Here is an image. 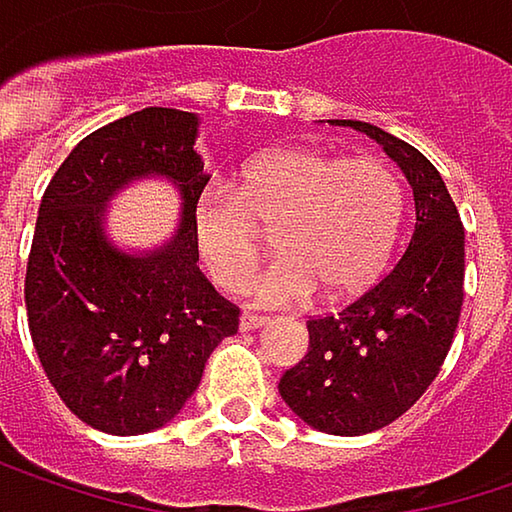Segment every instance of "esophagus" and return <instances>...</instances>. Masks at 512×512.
<instances>
[{"instance_id":"esophagus-1","label":"esophagus","mask_w":512,"mask_h":512,"mask_svg":"<svg viewBox=\"0 0 512 512\" xmlns=\"http://www.w3.org/2000/svg\"><path fill=\"white\" fill-rule=\"evenodd\" d=\"M269 319L266 316H255V313H243L240 316V331H257V328H263Z\"/></svg>"}]
</instances>
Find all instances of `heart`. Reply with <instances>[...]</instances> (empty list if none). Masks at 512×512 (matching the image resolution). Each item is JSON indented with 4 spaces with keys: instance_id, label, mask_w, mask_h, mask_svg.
Wrapping results in <instances>:
<instances>
[{
    "instance_id": "obj_1",
    "label": "heart",
    "mask_w": 512,
    "mask_h": 512,
    "mask_svg": "<svg viewBox=\"0 0 512 512\" xmlns=\"http://www.w3.org/2000/svg\"><path fill=\"white\" fill-rule=\"evenodd\" d=\"M404 187L381 158H340L287 146L249 161L231 193L205 187L190 205V234L210 278L237 290L260 255V228H272L275 257L249 281L252 302L293 307L351 299L375 284L393 252Z\"/></svg>"
}]
</instances>
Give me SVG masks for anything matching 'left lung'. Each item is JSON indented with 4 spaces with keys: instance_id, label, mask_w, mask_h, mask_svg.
Returning a JSON list of instances; mask_svg holds the SVG:
<instances>
[{
    "instance_id": "8db88e82",
    "label": "left lung",
    "mask_w": 512,
    "mask_h": 512,
    "mask_svg": "<svg viewBox=\"0 0 512 512\" xmlns=\"http://www.w3.org/2000/svg\"><path fill=\"white\" fill-rule=\"evenodd\" d=\"M328 122L381 143L416 208L407 252L337 316L307 322L310 349L278 384L304 425L360 437L395 422L437 378L460 322L466 234L442 175L419 149L360 119Z\"/></svg>"
}]
</instances>
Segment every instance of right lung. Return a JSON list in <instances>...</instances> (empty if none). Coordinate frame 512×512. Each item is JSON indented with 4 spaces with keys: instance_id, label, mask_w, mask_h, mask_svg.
Listing matches in <instances>:
<instances>
[{
    "instance_id": "1",
    "label": "right lung",
    "mask_w": 512,
    "mask_h": 512,
    "mask_svg": "<svg viewBox=\"0 0 512 512\" xmlns=\"http://www.w3.org/2000/svg\"><path fill=\"white\" fill-rule=\"evenodd\" d=\"M202 119L143 108L87 134L49 181L25 269V310L49 384L96 431L137 437L172 422L210 351L237 334V307L196 266L190 205L210 175ZM163 177L182 196L155 250H122L107 208L131 183Z\"/></svg>"
}]
</instances>
